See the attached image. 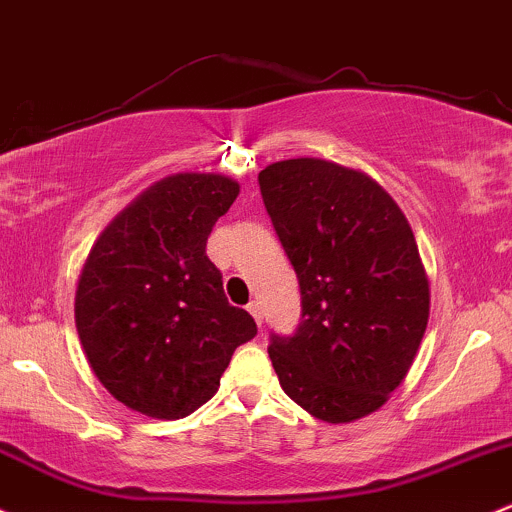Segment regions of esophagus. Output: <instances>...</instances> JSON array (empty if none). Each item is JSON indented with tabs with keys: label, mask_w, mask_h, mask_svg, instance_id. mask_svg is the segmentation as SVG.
I'll use <instances>...</instances> for the list:
<instances>
[{
	"label": "esophagus",
	"mask_w": 512,
	"mask_h": 512,
	"mask_svg": "<svg viewBox=\"0 0 512 512\" xmlns=\"http://www.w3.org/2000/svg\"><path fill=\"white\" fill-rule=\"evenodd\" d=\"M247 311H250V316L257 320V325H262V306L257 301H250L247 303Z\"/></svg>",
	"instance_id": "34e87169"
}]
</instances>
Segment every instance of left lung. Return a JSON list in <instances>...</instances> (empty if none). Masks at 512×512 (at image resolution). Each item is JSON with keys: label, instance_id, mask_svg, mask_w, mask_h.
<instances>
[{"label": "left lung", "instance_id": "left-lung-1", "mask_svg": "<svg viewBox=\"0 0 512 512\" xmlns=\"http://www.w3.org/2000/svg\"><path fill=\"white\" fill-rule=\"evenodd\" d=\"M260 192L301 286L294 335H272L286 396L325 423L381 408L428 328L430 284L406 216L372 177L318 157L265 167Z\"/></svg>", "mask_w": 512, "mask_h": 512}]
</instances>
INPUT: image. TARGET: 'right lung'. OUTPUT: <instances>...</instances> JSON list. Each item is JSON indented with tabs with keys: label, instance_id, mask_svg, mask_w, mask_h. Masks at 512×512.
I'll use <instances>...</instances> for the list:
<instances>
[{
	"label": "right lung",
	"instance_id": "right-lung-1",
	"mask_svg": "<svg viewBox=\"0 0 512 512\" xmlns=\"http://www.w3.org/2000/svg\"><path fill=\"white\" fill-rule=\"evenodd\" d=\"M238 192L223 174L160 179L106 226L84 262L75 294L82 350L131 411L162 420L194 413L218 391L235 347L257 335L206 257Z\"/></svg>",
	"mask_w": 512,
	"mask_h": 512
}]
</instances>
